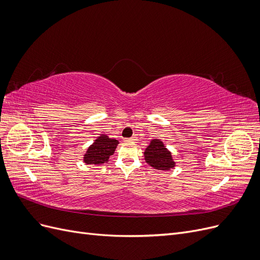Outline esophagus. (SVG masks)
<instances>
[{
	"label": "esophagus",
	"mask_w": 260,
	"mask_h": 260,
	"mask_svg": "<svg viewBox=\"0 0 260 260\" xmlns=\"http://www.w3.org/2000/svg\"><path fill=\"white\" fill-rule=\"evenodd\" d=\"M136 140H137V137H135V136H133V137H131V138H129V139H128V141H132V142H135Z\"/></svg>",
	"instance_id": "esophagus-1"
}]
</instances>
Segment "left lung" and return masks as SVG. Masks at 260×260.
Here are the masks:
<instances>
[{"label":"left lung","instance_id":"left-lung-1","mask_svg":"<svg viewBox=\"0 0 260 260\" xmlns=\"http://www.w3.org/2000/svg\"><path fill=\"white\" fill-rule=\"evenodd\" d=\"M144 158L149 166L158 170H169L175 167L171 153L159 140L151 141L144 152Z\"/></svg>","mask_w":260,"mask_h":260}]
</instances>
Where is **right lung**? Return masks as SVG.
I'll use <instances>...</instances> for the list:
<instances>
[{
	"instance_id": "obj_1",
	"label": "right lung",
	"mask_w": 260,
	"mask_h": 260,
	"mask_svg": "<svg viewBox=\"0 0 260 260\" xmlns=\"http://www.w3.org/2000/svg\"><path fill=\"white\" fill-rule=\"evenodd\" d=\"M118 145V141L115 139H109L105 135H101L94 143L88 148L84 155V162L88 165H101L108 161L115 148Z\"/></svg>"
}]
</instances>
